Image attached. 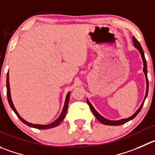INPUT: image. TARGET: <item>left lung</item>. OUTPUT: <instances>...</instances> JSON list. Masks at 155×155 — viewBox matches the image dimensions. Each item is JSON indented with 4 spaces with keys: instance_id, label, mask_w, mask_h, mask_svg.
Here are the masks:
<instances>
[{
    "instance_id": "1",
    "label": "left lung",
    "mask_w": 155,
    "mask_h": 155,
    "mask_svg": "<svg viewBox=\"0 0 155 155\" xmlns=\"http://www.w3.org/2000/svg\"><path fill=\"white\" fill-rule=\"evenodd\" d=\"M132 40H133V43H134V46L135 47V48H137V49L138 50V51H140V53H141V58H142V61H143V64H144V68H143V71H144V73H145V78H146V93H145V99H144V101H143L142 104H141V105L140 106V107L138 108V110H137L136 112H135V113H134L133 115H132V116H130V117H129L128 119H120V120H116V121H113V120H109V119H106V118H104V116H101V114H99L98 113H97V110H95V109L94 108V107L92 106V104L90 103V101H88L87 99V103L88 104V105H89L90 108H91V111H92L93 114L94 115V116L96 117V119H97V120L99 121V122H101V123H103V124L104 125H107V126H119V125H122V124H124V123H127V122H129V121H130L131 119H134V118L135 117V116H137V115L138 114V113H139L140 111H141V108H142L143 105H144V103H145V99H146L147 97V95H148V77H147V74H148V71H147V62H146V60H145V54H144V51H143V49L142 48H141V45H140V43L138 42V41L136 39H135V37H132Z\"/></svg>"
}]
</instances>
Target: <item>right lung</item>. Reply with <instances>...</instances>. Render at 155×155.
I'll return each mask as SVG.
<instances>
[{
	"instance_id": "1",
	"label": "right lung",
	"mask_w": 155,
	"mask_h": 155,
	"mask_svg": "<svg viewBox=\"0 0 155 155\" xmlns=\"http://www.w3.org/2000/svg\"><path fill=\"white\" fill-rule=\"evenodd\" d=\"M7 100H8V103L10 104V107L14 110V113H16V115L17 116V117L20 119V120L23 122L24 124H26V126H29V127H32V128H36V129H51V128L56 127L58 126L60 123H61L64 119V118L65 117L66 113H67V110H68V104H69V98H70V92L68 93L67 96H66L65 98V101H64V107H63L62 112H61V115L59 116V117L56 119L55 121H54L53 123H50V124L48 125H39V124H32L30 123H28L26 122V120L23 119L21 116L19 115V113H17V111L16 110L15 107H14V104L12 102V100H11V97H10V84H9V74L7 72Z\"/></svg>"
}]
</instances>
